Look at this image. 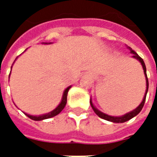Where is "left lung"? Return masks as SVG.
I'll use <instances>...</instances> for the list:
<instances>
[{
	"label": "left lung",
	"mask_w": 157,
	"mask_h": 157,
	"mask_svg": "<svg viewBox=\"0 0 157 157\" xmlns=\"http://www.w3.org/2000/svg\"><path fill=\"white\" fill-rule=\"evenodd\" d=\"M127 48H128V50L130 51L131 54H133L132 55V57L133 58H135V59H137L138 61H140V63L142 65V68H143V71H144V74H145V82H146V89H145V95H144V98H143V100H142V102H140V104L134 110H132L130 112L127 113H125L124 115L122 116H111L109 115V114H106L104 113L101 112L100 110L96 108L95 106L93 105V103H92V98L90 99V103H91V106H92V109H93V111L95 112V113L97 115L100 117L101 118H103V119H105V120H108V121L113 122V123H124V122L128 121L129 119H131L132 118H134L135 116L138 114L141 111L142 108H143V106L145 104V98H146V94H147V92H148V87H149V82H148V78H147V75H146V67H145V62L144 60L142 59L138 55H137V53H135L133 49H132L130 47H128L127 46Z\"/></svg>",
	"instance_id": "1"
}]
</instances>
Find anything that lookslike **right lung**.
Wrapping results in <instances>:
<instances>
[{
	"mask_svg": "<svg viewBox=\"0 0 157 157\" xmlns=\"http://www.w3.org/2000/svg\"><path fill=\"white\" fill-rule=\"evenodd\" d=\"M42 44H50L52 43H42ZM15 59V60H16ZM15 62V61H14ZM12 68V65L11 69ZM10 75H11V72H10ZM10 76V75H9ZM71 87V86H68L67 88L65 89L64 92H63V96H62V99L60 102H59V104L56 108H55L54 110H52L51 112L48 113H45V114H42V115H30L29 113H24L26 115L28 116L29 118H31L33 120H35V121H40V120H44V119H47V118H50L52 117H55V116L58 115L59 113L61 112L62 110L64 109V108L66 105V102H67V94H68V92L70 88Z\"/></svg>",
	"mask_w": 157,
	"mask_h": 157,
	"instance_id": "1",
	"label": "right lung"
}]
</instances>
